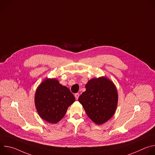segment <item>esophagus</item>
<instances>
[{
    "mask_svg": "<svg viewBox=\"0 0 155 155\" xmlns=\"http://www.w3.org/2000/svg\"><path fill=\"white\" fill-rule=\"evenodd\" d=\"M79 96H80V94H79L78 93H76V94H75V99H76L77 100L78 99Z\"/></svg>",
    "mask_w": 155,
    "mask_h": 155,
    "instance_id": "obj_1",
    "label": "esophagus"
}]
</instances>
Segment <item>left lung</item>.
Segmentation results:
<instances>
[{"mask_svg":"<svg viewBox=\"0 0 155 155\" xmlns=\"http://www.w3.org/2000/svg\"><path fill=\"white\" fill-rule=\"evenodd\" d=\"M86 91L78 97L87 115L98 125L108 121L115 114L118 101L117 87L106 77L94 78L85 85Z\"/></svg>","mask_w":155,"mask_h":155,"instance_id":"8db88e82","label":"left lung"}]
</instances>
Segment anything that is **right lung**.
Here are the masks:
<instances>
[{"mask_svg": "<svg viewBox=\"0 0 155 155\" xmlns=\"http://www.w3.org/2000/svg\"><path fill=\"white\" fill-rule=\"evenodd\" d=\"M35 105L38 114L50 123H58L75 101L69 88L56 78H45L37 87Z\"/></svg>", "mask_w": 155, "mask_h": 155, "instance_id": "right-lung-1", "label": "right lung"}]
</instances>
